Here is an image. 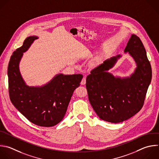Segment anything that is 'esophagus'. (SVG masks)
<instances>
[{
  "mask_svg": "<svg viewBox=\"0 0 159 159\" xmlns=\"http://www.w3.org/2000/svg\"><path fill=\"white\" fill-rule=\"evenodd\" d=\"M86 83V77H84L82 81H81V85H85Z\"/></svg>",
  "mask_w": 159,
  "mask_h": 159,
  "instance_id": "1",
  "label": "esophagus"
}]
</instances>
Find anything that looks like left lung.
<instances>
[{
	"label": "left lung",
	"instance_id": "left-lung-1",
	"mask_svg": "<svg viewBox=\"0 0 159 159\" xmlns=\"http://www.w3.org/2000/svg\"><path fill=\"white\" fill-rule=\"evenodd\" d=\"M124 52H129L137 65L130 77H114L107 72L121 57L117 55L91 70L86 79L92 108L100 119L111 123L126 120L140 111L152 80L151 66L139 37L131 35Z\"/></svg>",
	"mask_w": 159,
	"mask_h": 159
}]
</instances>
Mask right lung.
<instances>
[{
	"label": "right lung",
	"instance_id": "right-lung-1",
	"mask_svg": "<svg viewBox=\"0 0 159 159\" xmlns=\"http://www.w3.org/2000/svg\"><path fill=\"white\" fill-rule=\"evenodd\" d=\"M37 36L25 39L11 57L8 66L9 92L11 102L30 122L40 127H52L64 118L74 90L80 85L82 74L56 75L41 87L25 84L19 70V62Z\"/></svg>",
	"mask_w": 159,
	"mask_h": 159
}]
</instances>
